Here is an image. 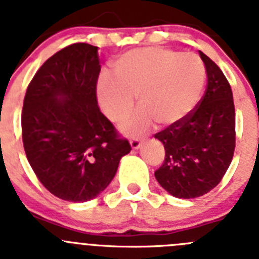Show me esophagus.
Masks as SVG:
<instances>
[{"label": "esophagus", "mask_w": 259, "mask_h": 259, "mask_svg": "<svg viewBox=\"0 0 259 259\" xmlns=\"http://www.w3.org/2000/svg\"><path fill=\"white\" fill-rule=\"evenodd\" d=\"M144 141L141 140V139H132L131 141H130V144H131L132 149H139L141 145H143Z\"/></svg>", "instance_id": "1"}]
</instances>
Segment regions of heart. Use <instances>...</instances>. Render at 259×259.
I'll list each match as a JSON object with an SVG mask.
<instances>
[{
  "instance_id": "1",
  "label": "heart",
  "mask_w": 259,
  "mask_h": 259,
  "mask_svg": "<svg viewBox=\"0 0 259 259\" xmlns=\"http://www.w3.org/2000/svg\"><path fill=\"white\" fill-rule=\"evenodd\" d=\"M115 79L109 75L98 81V102L111 122H120L135 106L141 107L122 123L127 135H136L154 125L174 127L192 114L202 95L206 70L192 53L164 48H140L124 53L113 65Z\"/></svg>"
}]
</instances>
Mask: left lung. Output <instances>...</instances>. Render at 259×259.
Instances as JSON below:
<instances>
[{
    "label": "left lung",
    "mask_w": 259,
    "mask_h": 259,
    "mask_svg": "<svg viewBox=\"0 0 259 259\" xmlns=\"http://www.w3.org/2000/svg\"><path fill=\"white\" fill-rule=\"evenodd\" d=\"M207 85L191 115L154 135L164 146V161L155 179L174 197L196 198L221 183L235 152V105L221 68L200 52Z\"/></svg>",
    "instance_id": "1"
}]
</instances>
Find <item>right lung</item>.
<instances>
[{
    "label": "right lung",
    "instance_id": "obj_1",
    "mask_svg": "<svg viewBox=\"0 0 259 259\" xmlns=\"http://www.w3.org/2000/svg\"><path fill=\"white\" fill-rule=\"evenodd\" d=\"M97 47L76 42L41 66L27 88L22 139L37 179L56 197L85 202L115 176L131 152L97 104Z\"/></svg>",
    "mask_w": 259,
    "mask_h": 259
}]
</instances>
